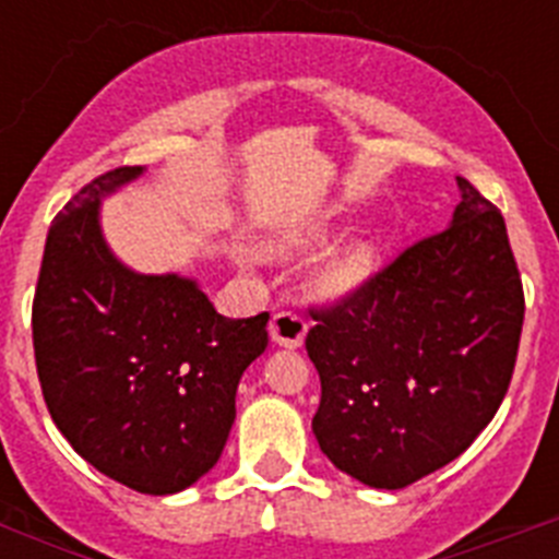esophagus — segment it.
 Masks as SVG:
<instances>
[{
	"label": "esophagus",
	"mask_w": 559,
	"mask_h": 559,
	"mask_svg": "<svg viewBox=\"0 0 559 559\" xmlns=\"http://www.w3.org/2000/svg\"><path fill=\"white\" fill-rule=\"evenodd\" d=\"M269 333H271V341H274V344L296 349V347H302L305 333H308V324H305L302 316L290 313V310H280V313L271 316Z\"/></svg>",
	"instance_id": "1"
}]
</instances>
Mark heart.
Here are the masks:
<instances>
[{
	"label": "heart",
	"mask_w": 559,
	"mask_h": 559,
	"mask_svg": "<svg viewBox=\"0 0 559 559\" xmlns=\"http://www.w3.org/2000/svg\"><path fill=\"white\" fill-rule=\"evenodd\" d=\"M322 240V224H302L274 231V235L265 237L260 249H263V254L274 257V260H290V257L313 249ZM378 260L380 246L372 235L358 231V235L344 237L341 243H335L333 249H328L316 260L313 271H310V290L319 299H328V302L347 299L372 280L374 271H378Z\"/></svg>",
	"instance_id": "1"
}]
</instances>
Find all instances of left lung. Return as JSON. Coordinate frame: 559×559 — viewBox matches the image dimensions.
Segmentation results:
<instances>
[{
  "label": "left lung",
  "instance_id": "1",
  "mask_svg": "<svg viewBox=\"0 0 559 559\" xmlns=\"http://www.w3.org/2000/svg\"><path fill=\"white\" fill-rule=\"evenodd\" d=\"M448 229L313 313V433L341 473L403 490L473 445L501 406L523 328L503 215L467 179Z\"/></svg>",
  "mask_w": 559,
  "mask_h": 559
}]
</instances>
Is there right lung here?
Segmentation results:
<instances>
[{"instance_id": "right-lung-1", "label": "right lung", "mask_w": 559, "mask_h": 559, "mask_svg": "<svg viewBox=\"0 0 559 559\" xmlns=\"http://www.w3.org/2000/svg\"><path fill=\"white\" fill-rule=\"evenodd\" d=\"M142 173H106L52 221L33 347L69 445L131 490L173 496L218 464L237 383L269 347V313L226 319L190 276L140 274L114 254L100 204Z\"/></svg>"}]
</instances>
